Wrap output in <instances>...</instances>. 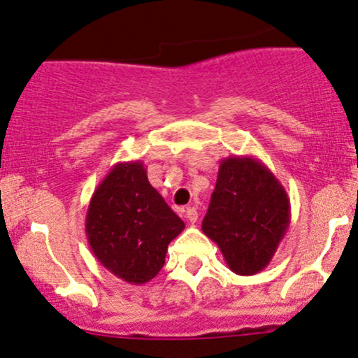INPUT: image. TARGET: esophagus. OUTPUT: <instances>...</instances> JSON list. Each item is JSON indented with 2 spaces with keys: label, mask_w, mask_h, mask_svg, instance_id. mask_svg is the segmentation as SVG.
I'll use <instances>...</instances> for the list:
<instances>
[{
  "label": "esophagus",
  "mask_w": 358,
  "mask_h": 358,
  "mask_svg": "<svg viewBox=\"0 0 358 358\" xmlns=\"http://www.w3.org/2000/svg\"><path fill=\"white\" fill-rule=\"evenodd\" d=\"M186 218H187V222H189V223L198 222V210H196L194 206L187 208V210H186Z\"/></svg>",
  "instance_id": "obj_1"
}]
</instances>
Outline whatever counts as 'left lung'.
Wrapping results in <instances>:
<instances>
[{
    "mask_svg": "<svg viewBox=\"0 0 358 358\" xmlns=\"http://www.w3.org/2000/svg\"><path fill=\"white\" fill-rule=\"evenodd\" d=\"M289 222L287 192L260 160L231 155L220 162L203 233L218 245L230 271L240 275L264 271Z\"/></svg>",
    "mask_w": 358,
    "mask_h": 358,
    "instance_id": "8db88e82",
    "label": "left lung"
}]
</instances>
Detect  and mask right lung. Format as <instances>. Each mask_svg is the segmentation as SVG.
Instances as JSON below:
<instances>
[{
    "label": "right lung",
    "instance_id": "1",
    "mask_svg": "<svg viewBox=\"0 0 358 358\" xmlns=\"http://www.w3.org/2000/svg\"><path fill=\"white\" fill-rule=\"evenodd\" d=\"M184 222L147 179L140 160L111 167L92 192L86 235L99 264L128 284H145L166 262Z\"/></svg>",
    "mask_w": 358,
    "mask_h": 358
}]
</instances>
